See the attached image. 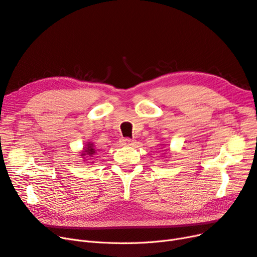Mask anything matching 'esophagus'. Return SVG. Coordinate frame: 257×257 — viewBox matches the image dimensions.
I'll return each mask as SVG.
<instances>
[{
	"label": "esophagus",
	"mask_w": 257,
	"mask_h": 257,
	"mask_svg": "<svg viewBox=\"0 0 257 257\" xmlns=\"http://www.w3.org/2000/svg\"><path fill=\"white\" fill-rule=\"evenodd\" d=\"M121 144L124 145V146H133L135 143L134 140H132L131 138H121Z\"/></svg>",
	"instance_id": "34e87169"
}]
</instances>
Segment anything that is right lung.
<instances>
[{"label":"right lung","instance_id":"right-lung-1","mask_svg":"<svg viewBox=\"0 0 257 257\" xmlns=\"http://www.w3.org/2000/svg\"><path fill=\"white\" fill-rule=\"evenodd\" d=\"M95 149H94V146L93 144L91 143H88L86 145V147H84V150L82 152V155L81 156H85V157H93V155L95 154Z\"/></svg>","mask_w":257,"mask_h":257}]
</instances>
